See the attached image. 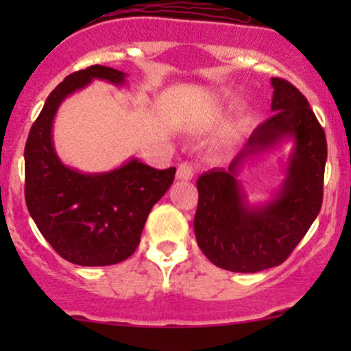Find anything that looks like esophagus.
<instances>
[{"label": "esophagus", "instance_id": "34e87169", "mask_svg": "<svg viewBox=\"0 0 351 351\" xmlns=\"http://www.w3.org/2000/svg\"><path fill=\"white\" fill-rule=\"evenodd\" d=\"M195 173H196L195 165L184 162V163H181L180 167H178V170H176V178L183 180V181H188V180H191L193 176H195Z\"/></svg>", "mask_w": 351, "mask_h": 351}]
</instances>
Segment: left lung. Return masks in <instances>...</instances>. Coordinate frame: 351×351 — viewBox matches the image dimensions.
Wrapping results in <instances>:
<instances>
[{
  "mask_svg": "<svg viewBox=\"0 0 351 351\" xmlns=\"http://www.w3.org/2000/svg\"><path fill=\"white\" fill-rule=\"evenodd\" d=\"M271 119L263 122L228 168L204 171L198 183L195 236L213 264L254 274L280 265L315 221L324 199L327 138L307 99L272 77ZM293 142L286 178L267 204L249 205L237 180L249 158Z\"/></svg>",
  "mask_w": 351,
  "mask_h": 351,
  "instance_id": "8db88e82",
  "label": "left lung"
}]
</instances>
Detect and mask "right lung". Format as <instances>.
Here are the masks:
<instances>
[{
  "label": "right lung",
  "instance_id": "obj_1",
  "mask_svg": "<svg viewBox=\"0 0 351 351\" xmlns=\"http://www.w3.org/2000/svg\"><path fill=\"white\" fill-rule=\"evenodd\" d=\"M123 86L127 74L90 66L67 75L44 104L24 148L27 211L44 239L72 264H119L135 252L153 204L168 191L176 168L156 170L132 158L104 173L66 167L52 143L59 106L92 80Z\"/></svg>",
  "mask_w": 351,
  "mask_h": 351
}]
</instances>
